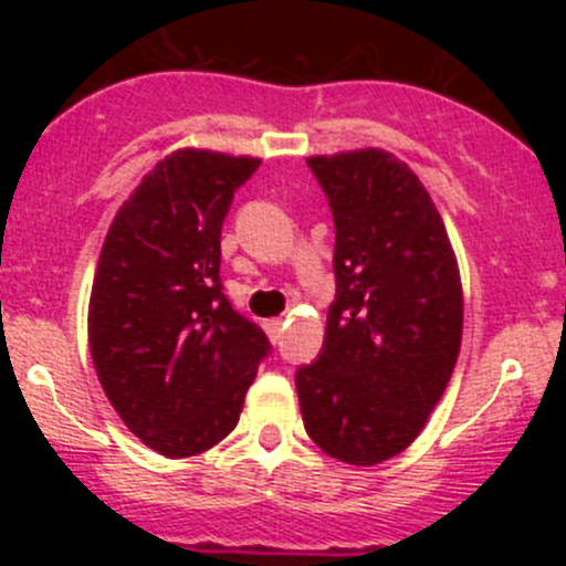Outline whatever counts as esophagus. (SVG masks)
<instances>
[{
  "label": "esophagus",
  "instance_id": "obj_1",
  "mask_svg": "<svg viewBox=\"0 0 566 566\" xmlns=\"http://www.w3.org/2000/svg\"><path fill=\"white\" fill-rule=\"evenodd\" d=\"M262 328H265V334L271 336L273 342H276L279 336H282V331H284V319L282 317H271V319H265V325H262Z\"/></svg>",
  "mask_w": 566,
  "mask_h": 566
}]
</instances>
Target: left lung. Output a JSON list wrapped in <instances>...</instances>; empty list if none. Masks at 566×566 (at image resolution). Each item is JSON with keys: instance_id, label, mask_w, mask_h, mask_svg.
I'll return each instance as SVG.
<instances>
[{"instance_id": "obj_1", "label": "left lung", "mask_w": 566, "mask_h": 566, "mask_svg": "<svg viewBox=\"0 0 566 566\" xmlns=\"http://www.w3.org/2000/svg\"><path fill=\"white\" fill-rule=\"evenodd\" d=\"M336 227L323 350L295 373L312 441L347 465L408 449L447 391L462 339L458 260L405 161L367 150L306 158Z\"/></svg>"}]
</instances>
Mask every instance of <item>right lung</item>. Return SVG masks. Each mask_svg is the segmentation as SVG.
Returning a JSON list of instances; mask_svg holds the SVG:
<instances>
[{
  "mask_svg": "<svg viewBox=\"0 0 566 566\" xmlns=\"http://www.w3.org/2000/svg\"><path fill=\"white\" fill-rule=\"evenodd\" d=\"M260 158L175 150L114 216L90 295V353L108 402L164 458L230 436L271 350L221 290V224Z\"/></svg>",
  "mask_w": 566,
  "mask_h": 566,
  "instance_id": "obj_1",
  "label": "right lung"
}]
</instances>
